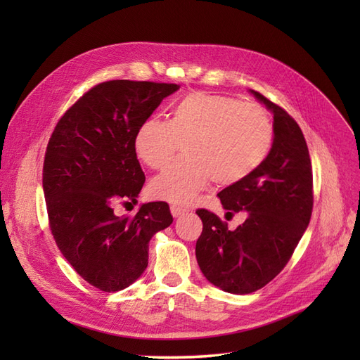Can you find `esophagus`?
<instances>
[{"label": "esophagus", "instance_id": "esophagus-1", "mask_svg": "<svg viewBox=\"0 0 360 360\" xmlns=\"http://www.w3.org/2000/svg\"><path fill=\"white\" fill-rule=\"evenodd\" d=\"M184 212H186V209H183V207H180V205H171V214L174 217L181 216Z\"/></svg>", "mask_w": 360, "mask_h": 360}]
</instances>
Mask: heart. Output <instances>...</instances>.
Here are the masks:
<instances>
[{"mask_svg": "<svg viewBox=\"0 0 360 360\" xmlns=\"http://www.w3.org/2000/svg\"><path fill=\"white\" fill-rule=\"evenodd\" d=\"M183 144L184 155L150 181L155 198L189 205L213 180L230 186L267 159L274 126L264 108L231 96L191 93L174 103L168 122L150 117L136 127L134 150L151 169H162Z\"/></svg>", "mask_w": 360, "mask_h": 360, "instance_id": "heart-1", "label": "heart"}]
</instances>
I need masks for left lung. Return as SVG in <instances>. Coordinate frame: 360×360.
Wrapping results in <instances>:
<instances>
[{
  "label": "left lung",
  "instance_id": "8db88e82",
  "mask_svg": "<svg viewBox=\"0 0 360 360\" xmlns=\"http://www.w3.org/2000/svg\"><path fill=\"white\" fill-rule=\"evenodd\" d=\"M274 114V144L254 174L217 193L226 214L246 212L234 231L214 213L200 209L202 233L195 255L207 281L233 294H249L285 267L312 213V167L299 124L258 91Z\"/></svg>",
  "mask_w": 360,
  "mask_h": 360
}]
</instances>
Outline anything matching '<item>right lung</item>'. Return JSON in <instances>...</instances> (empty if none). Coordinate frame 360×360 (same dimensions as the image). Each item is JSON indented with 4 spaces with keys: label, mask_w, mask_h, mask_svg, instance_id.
<instances>
[{
    "label": "right lung",
    "mask_w": 360,
    "mask_h": 360,
    "mask_svg": "<svg viewBox=\"0 0 360 360\" xmlns=\"http://www.w3.org/2000/svg\"><path fill=\"white\" fill-rule=\"evenodd\" d=\"M176 84L108 81L93 86L56 126L43 163L49 226L61 254L89 284L124 290L144 274L148 243L172 224L163 201L117 216L114 202L136 198L146 176L134 150L136 127Z\"/></svg>",
    "instance_id": "add662e5"
}]
</instances>
